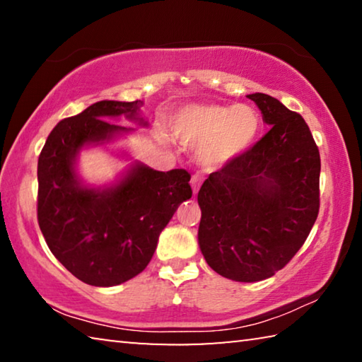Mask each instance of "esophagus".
Returning a JSON list of instances; mask_svg holds the SVG:
<instances>
[{
	"label": "esophagus",
	"mask_w": 362,
	"mask_h": 362,
	"mask_svg": "<svg viewBox=\"0 0 362 362\" xmlns=\"http://www.w3.org/2000/svg\"><path fill=\"white\" fill-rule=\"evenodd\" d=\"M189 183H192L193 194H196V193L199 192V188H201V183H203V179H201V177H199L198 174H194V175L192 177V180H189Z\"/></svg>",
	"instance_id": "esophagus-1"
}]
</instances>
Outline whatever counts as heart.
Returning a JSON list of instances; mask_svg holds the SVG:
<instances>
[{
  "label": "heart",
  "mask_w": 362,
  "mask_h": 362,
  "mask_svg": "<svg viewBox=\"0 0 362 362\" xmlns=\"http://www.w3.org/2000/svg\"><path fill=\"white\" fill-rule=\"evenodd\" d=\"M170 131L182 145H198L201 168L217 170L249 151L260 132V116L249 105L192 103L174 115Z\"/></svg>",
  "instance_id": "b5f03b06"
}]
</instances>
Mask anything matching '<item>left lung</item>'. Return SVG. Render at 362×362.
I'll return each mask as SVG.
<instances>
[{
	"mask_svg": "<svg viewBox=\"0 0 362 362\" xmlns=\"http://www.w3.org/2000/svg\"><path fill=\"white\" fill-rule=\"evenodd\" d=\"M269 131L198 193V244L238 283L272 278L303 246L320 211V151L305 119L272 95H247Z\"/></svg>",
	"mask_w": 362,
	"mask_h": 362,
	"instance_id": "8db88e82",
	"label": "left lung"
}]
</instances>
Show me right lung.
Here are the masks:
<instances>
[{"label":"right lung","mask_w":362,"mask_h":362,"mask_svg":"<svg viewBox=\"0 0 362 362\" xmlns=\"http://www.w3.org/2000/svg\"><path fill=\"white\" fill-rule=\"evenodd\" d=\"M142 107V100L93 103L54 127L38 159L41 233L54 257L86 284L112 287L142 273L177 207L192 198L185 169L155 170L124 148L112 150L130 161L113 182L90 186L78 174L83 149L110 148L136 132L112 119L148 126Z\"/></svg>","instance_id":"add662e5"}]
</instances>
